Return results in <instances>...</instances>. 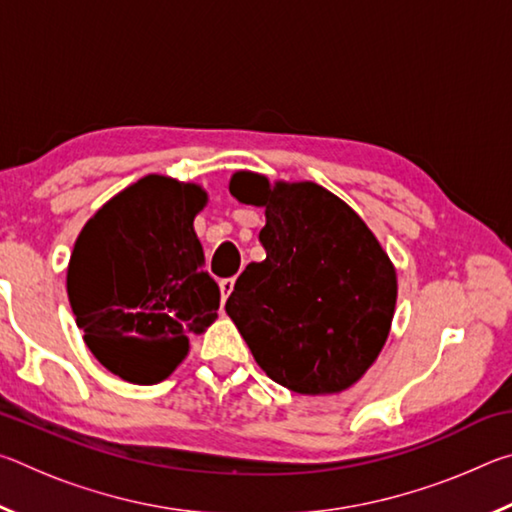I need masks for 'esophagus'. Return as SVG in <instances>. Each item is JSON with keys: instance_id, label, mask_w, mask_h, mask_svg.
Listing matches in <instances>:
<instances>
[{"instance_id": "1", "label": "esophagus", "mask_w": 512, "mask_h": 512, "mask_svg": "<svg viewBox=\"0 0 512 512\" xmlns=\"http://www.w3.org/2000/svg\"><path fill=\"white\" fill-rule=\"evenodd\" d=\"M219 289H221V305H225V300H228L232 289H235V277H225V280L219 282Z\"/></svg>"}]
</instances>
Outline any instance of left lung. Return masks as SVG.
<instances>
[{
	"label": "left lung",
	"instance_id": "1",
	"mask_svg": "<svg viewBox=\"0 0 512 512\" xmlns=\"http://www.w3.org/2000/svg\"><path fill=\"white\" fill-rule=\"evenodd\" d=\"M230 194L264 207V262L239 275L225 311L255 361L302 395L341 393L391 332L397 275L361 216L316 183H268L237 171Z\"/></svg>",
	"mask_w": 512,
	"mask_h": 512
}]
</instances>
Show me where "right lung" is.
<instances>
[{
	"label": "right lung",
	"mask_w": 512,
	"mask_h": 512,
	"mask_svg": "<svg viewBox=\"0 0 512 512\" xmlns=\"http://www.w3.org/2000/svg\"><path fill=\"white\" fill-rule=\"evenodd\" d=\"M201 185L144 176L83 225L67 296L90 352L133 384H158L214 323L221 293L194 232Z\"/></svg>",
	"instance_id": "right-lung-1"
}]
</instances>
